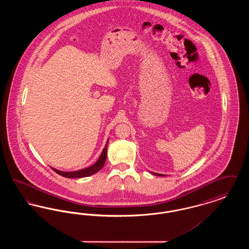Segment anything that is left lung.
<instances>
[{"label":"left lung","mask_w":249,"mask_h":249,"mask_svg":"<svg viewBox=\"0 0 249 249\" xmlns=\"http://www.w3.org/2000/svg\"><path fill=\"white\" fill-rule=\"evenodd\" d=\"M152 174H154V175H156V176H160V177H162L163 175H160V174H155V173H152Z\"/></svg>","instance_id":"1"}]
</instances>
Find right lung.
Segmentation results:
<instances>
[{"instance_id": "1", "label": "right lung", "mask_w": 249, "mask_h": 249, "mask_svg": "<svg viewBox=\"0 0 249 249\" xmlns=\"http://www.w3.org/2000/svg\"><path fill=\"white\" fill-rule=\"evenodd\" d=\"M107 144H108V141H107V144H106L102 154L100 156L99 160L95 162L93 165L90 166V167H88L86 169H82V170H79V171H74V172H61V171H59V170L54 169V168H52V170H54L57 174H59V176L64 177V178H80L92 176V175L96 174L97 172H99L106 163L107 156Z\"/></svg>"}]
</instances>
